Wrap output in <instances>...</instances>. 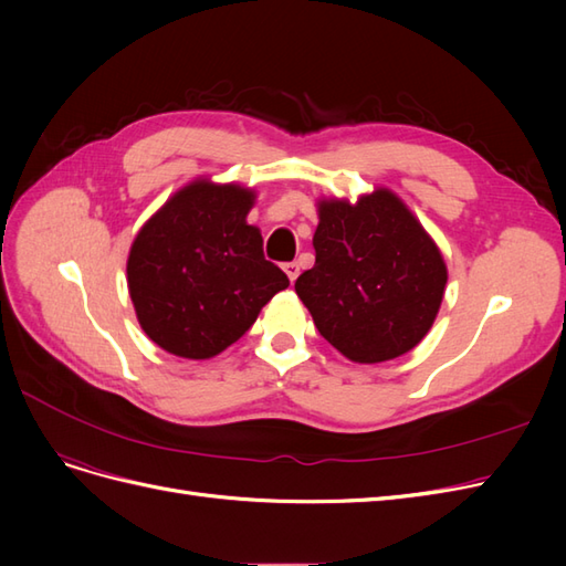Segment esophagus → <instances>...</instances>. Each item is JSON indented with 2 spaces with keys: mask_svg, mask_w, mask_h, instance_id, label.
Wrapping results in <instances>:
<instances>
[{
  "mask_svg": "<svg viewBox=\"0 0 566 566\" xmlns=\"http://www.w3.org/2000/svg\"><path fill=\"white\" fill-rule=\"evenodd\" d=\"M283 269H285V273H287L290 283H295V279L300 276V264H297V262H287V264H283Z\"/></svg>",
  "mask_w": 566,
  "mask_h": 566,
  "instance_id": "obj_1",
  "label": "esophagus"
}]
</instances>
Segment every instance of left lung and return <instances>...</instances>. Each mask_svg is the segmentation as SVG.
Returning <instances> with one entry per match:
<instances>
[{"instance_id": "8db88e82", "label": "left lung", "mask_w": 566, "mask_h": 566, "mask_svg": "<svg viewBox=\"0 0 566 566\" xmlns=\"http://www.w3.org/2000/svg\"><path fill=\"white\" fill-rule=\"evenodd\" d=\"M316 264L295 281L318 333L358 364L413 349L432 328L447 264L406 205L385 188L356 205L323 200Z\"/></svg>"}]
</instances>
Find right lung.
<instances>
[{
    "mask_svg": "<svg viewBox=\"0 0 566 566\" xmlns=\"http://www.w3.org/2000/svg\"><path fill=\"white\" fill-rule=\"evenodd\" d=\"M252 191L193 181L136 235L127 283L144 333L169 354L210 358L241 339L290 285L245 217Z\"/></svg>",
    "mask_w": 566,
    "mask_h": 566,
    "instance_id": "right-lung-1",
    "label": "right lung"
}]
</instances>
